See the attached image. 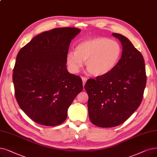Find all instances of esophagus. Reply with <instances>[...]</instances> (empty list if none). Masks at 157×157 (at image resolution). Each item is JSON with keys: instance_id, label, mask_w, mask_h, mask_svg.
I'll return each instance as SVG.
<instances>
[{"instance_id": "obj_1", "label": "esophagus", "mask_w": 157, "mask_h": 157, "mask_svg": "<svg viewBox=\"0 0 157 157\" xmlns=\"http://www.w3.org/2000/svg\"><path fill=\"white\" fill-rule=\"evenodd\" d=\"M82 81H83V86H85V85L86 82V81H87V78H85V77H83L82 78Z\"/></svg>"}]
</instances>
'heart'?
Returning <instances> with one entry per match:
<instances>
[{
    "mask_svg": "<svg viewBox=\"0 0 157 157\" xmlns=\"http://www.w3.org/2000/svg\"><path fill=\"white\" fill-rule=\"evenodd\" d=\"M121 54V46L117 41L97 37L79 43L76 51H71L67 53L66 62L69 71L76 74L86 60L87 71L95 76H102L117 66Z\"/></svg>",
    "mask_w": 157,
    "mask_h": 157,
    "instance_id": "heart-1",
    "label": "heart"
}]
</instances>
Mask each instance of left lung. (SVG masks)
<instances>
[{
  "label": "left lung",
  "mask_w": 157,
  "mask_h": 157,
  "mask_svg": "<svg viewBox=\"0 0 157 157\" xmlns=\"http://www.w3.org/2000/svg\"><path fill=\"white\" fill-rule=\"evenodd\" d=\"M112 35L122 46L117 66L105 76L88 79V116L92 123L111 128L123 123L140 106L146 85L144 59L126 36Z\"/></svg>",
  "instance_id": "1"
}]
</instances>
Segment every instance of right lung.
<instances>
[{
  "label": "right lung",
  "mask_w": 157,
  "mask_h": 157,
  "mask_svg": "<svg viewBox=\"0 0 157 157\" xmlns=\"http://www.w3.org/2000/svg\"><path fill=\"white\" fill-rule=\"evenodd\" d=\"M80 31L61 28L43 32L17 54L13 74L17 103L40 124L55 126L63 123L68 108L83 90L82 79L68 72L66 66L71 40Z\"/></svg>",
  "instance_id": "1"
}]
</instances>
